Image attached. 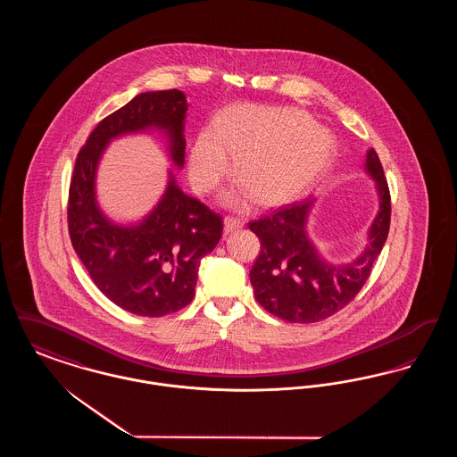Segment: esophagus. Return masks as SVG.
Listing matches in <instances>:
<instances>
[{"instance_id": "esophagus-1", "label": "esophagus", "mask_w": 457, "mask_h": 457, "mask_svg": "<svg viewBox=\"0 0 457 457\" xmlns=\"http://www.w3.org/2000/svg\"><path fill=\"white\" fill-rule=\"evenodd\" d=\"M245 226V222L241 220V219L237 218H228L224 219V228H226V231L228 233H231V231H238V229H241Z\"/></svg>"}]
</instances>
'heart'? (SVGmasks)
Returning a JSON list of instances; mask_svg holds the SVG:
<instances>
[{"mask_svg":"<svg viewBox=\"0 0 457 457\" xmlns=\"http://www.w3.org/2000/svg\"><path fill=\"white\" fill-rule=\"evenodd\" d=\"M229 153L243 183L229 202H245L252 192L263 205H274L303 195L327 173L334 142L296 109L229 106L190 142L188 173L198 192L218 190L231 173Z\"/></svg>","mask_w":457,"mask_h":457,"instance_id":"heart-1","label":"heart"}]
</instances>
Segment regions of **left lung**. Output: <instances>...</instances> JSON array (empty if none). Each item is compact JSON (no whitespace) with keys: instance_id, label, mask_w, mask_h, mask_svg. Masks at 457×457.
Listing matches in <instances>:
<instances>
[{"instance_id":"1","label":"left lung","mask_w":457,"mask_h":457,"mask_svg":"<svg viewBox=\"0 0 457 457\" xmlns=\"http://www.w3.org/2000/svg\"><path fill=\"white\" fill-rule=\"evenodd\" d=\"M365 171L373 178L378 212L363 252L348 263L327 262L306 231L315 196L284 205L250 222L261 239V253L250 270L255 300L272 315L296 324L320 322L343 310L367 283L389 235L391 195L378 155L370 149Z\"/></svg>"}]
</instances>
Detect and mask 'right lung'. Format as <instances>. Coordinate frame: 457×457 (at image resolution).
<instances>
[{
    "instance_id": "obj_1",
    "label": "right lung",
    "mask_w": 457,
    "mask_h": 457,
    "mask_svg": "<svg viewBox=\"0 0 457 457\" xmlns=\"http://www.w3.org/2000/svg\"><path fill=\"white\" fill-rule=\"evenodd\" d=\"M187 109L176 88L135 96L88 135L70 183L68 231L79 259L106 298L142 317H162L194 300L198 265L222 237V218L187 195L170 170L166 190L145 218L114 222L99 207L96 174L111 140L151 130L162 133L181 170Z\"/></svg>"
}]
</instances>
